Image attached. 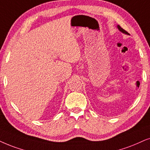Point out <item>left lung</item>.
<instances>
[{"instance_id":"obj_1","label":"left lung","mask_w":150,"mask_h":150,"mask_svg":"<svg viewBox=\"0 0 150 150\" xmlns=\"http://www.w3.org/2000/svg\"><path fill=\"white\" fill-rule=\"evenodd\" d=\"M117 28H118V30H120V32H122V33H125V34H127V35H128V33H127V32L126 30H125L124 29H122V28H121L120 26L119 25H117Z\"/></svg>"}]
</instances>
